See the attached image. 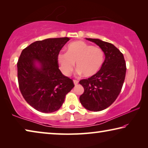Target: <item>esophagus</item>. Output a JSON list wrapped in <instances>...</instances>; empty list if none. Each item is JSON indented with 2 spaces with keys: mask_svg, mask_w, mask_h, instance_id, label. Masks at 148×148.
<instances>
[{
  "mask_svg": "<svg viewBox=\"0 0 148 148\" xmlns=\"http://www.w3.org/2000/svg\"><path fill=\"white\" fill-rule=\"evenodd\" d=\"M73 82H74V84L75 86H76V85H77V84H78V81H77V80L74 79Z\"/></svg>",
  "mask_w": 148,
  "mask_h": 148,
  "instance_id": "esophagus-1",
  "label": "esophagus"
}]
</instances>
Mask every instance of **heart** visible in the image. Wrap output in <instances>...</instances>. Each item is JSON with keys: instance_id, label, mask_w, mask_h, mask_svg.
Here are the masks:
<instances>
[{"instance_id": "1", "label": "heart", "mask_w": 148, "mask_h": 148, "mask_svg": "<svg viewBox=\"0 0 148 148\" xmlns=\"http://www.w3.org/2000/svg\"><path fill=\"white\" fill-rule=\"evenodd\" d=\"M66 53H59L57 60L60 69L69 76L73 71L76 62L77 74L86 77L98 73L104 62V52L99 47H95L83 41L72 42L66 48Z\"/></svg>"}]
</instances>
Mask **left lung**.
Listing matches in <instances>:
<instances>
[{"instance_id": "left-lung-1", "label": "left lung", "mask_w": 148, "mask_h": 148, "mask_svg": "<svg viewBox=\"0 0 148 148\" xmlns=\"http://www.w3.org/2000/svg\"><path fill=\"white\" fill-rule=\"evenodd\" d=\"M86 40L101 47L105 59L98 73L79 81L84 88L79 101L86 109L99 112L109 107L118 97L125 80L126 64L123 55L114 45L100 39Z\"/></svg>"}]
</instances>
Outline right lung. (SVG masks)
I'll list each match as a JSON object with an SVG mask.
<instances>
[{
    "mask_svg": "<svg viewBox=\"0 0 148 148\" xmlns=\"http://www.w3.org/2000/svg\"><path fill=\"white\" fill-rule=\"evenodd\" d=\"M70 38L36 41L22 51L17 62L19 89L27 103L43 113L58 110L73 82L59 69L57 55Z\"/></svg>",
    "mask_w": 148,
    "mask_h": 148,
    "instance_id": "1",
    "label": "right lung"
}]
</instances>
